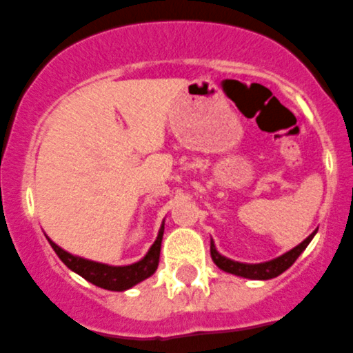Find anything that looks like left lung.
I'll return each mask as SVG.
<instances>
[{
	"label": "left lung",
	"mask_w": 353,
	"mask_h": 353,
	"mask_svg": "<svg viewBox=\"0 0 353 353\" xmlns=\"http://www.w3.org/2000/svg\"><path fill=\"white\" fill-rule=\"evenodd\" d=\"M315 233H317V230H315L308 239L303 240L299 245H296L294 249H291V251L285 252V254L279 256V258L275 259H270V261H265V263L233 261V259L219 254V251H217L216 245H214V240H210V258H212V261L216 263L217 268H221L223 272L226 273H232V275H236V276H243V279H251V281H270V279H275V276L284 273L288 268H291L292 263L299 258V254L305 251L306 245L312 242Z\"/></svg>",
	"instance_id": "8db88e82"
}]
</instances>
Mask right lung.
<instances>
[{"mask_svg":"<svg viewBox=\"0 0 353 353\" xmlns=\"http://www.w3.org/2000/svg\"><path fill=\"white\" fill-rule=\"evenodd\" d=\"M161 239H163V223H161L157 240H154L153 245L150 247V251L146 252V256H144L141 261L132 263V265L127 266H113L106 265V263H97L92 261V259L80 258V256H74L71 254V252L64 251L62 247H59L57 243L52 242L50 239H48V242H50L55 254L61 258V261L64 263L69 270H72L74 273L83 276L85 281L97 285V288L120 292L127 291V289L134 288V285H137L139 282L146 281L148 276H151L157 272L158 261H160Z\"/></svg>","mask_w":353,"mask_h":353,"instance_id":"1","label":"right lung"}]
</instances>
